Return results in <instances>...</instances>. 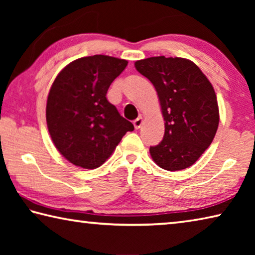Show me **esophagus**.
Returning a JSON list of instances; mask_svg holds the SVG:
<instances>
[{
  "mask_svg": "<svg viewBox=\"0 0 255 255\" xmlns=\"http://www.w3.org/2000/svg\"><path fill=\"white\" fill-rule=\"evenodd\" d=\"M141 124H143V118H141V117H138L137 119L133 120V127H135L136 129H139L140 126H141Z\"/></svg>",
  "mask_w": 255,
  "mask_h": 255,
  "instance_id": "1",
  "label": "esophagus"
}]
</instances>
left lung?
I'll return each mask as SVG.
<instances>
[{"instance_id": "obj_1", "label": "left lung", "mask_w": 255, "mask_h": 255, "mask_svg": "<svg viewBox=\"0 0 255 255\" xmlns=\"http://www.w3.org/2000/svg\"><path fill=\"white\" fill-rule=\"evenodd\" d=\"M152 82L161 103L165 132L150 146L154 162L167 171L187 169L209 147L217 131L219 110L215 90L191 60L149 57L135 63Z\"/></svg>"}]
</instances>
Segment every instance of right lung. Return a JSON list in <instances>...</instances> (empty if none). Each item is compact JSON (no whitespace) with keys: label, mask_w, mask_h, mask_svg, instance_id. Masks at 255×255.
<instances>
[{"label":"right lung","mask_w":255,"mask_h":255,"mask_svg":"<svg viewBox=\"0 0 255 255\" xmlns=\"http://www.w3.org/2000/svg\"><path fill=\"white\" fill-rule=\"evenodd\" d=\"M128 62L106 55L82 57L56 77L47 99L51 140L67 161L96 169L110 157L133 125L107 100V92Z\"/></svg>","instance_id":"obj_1"}]
</instances>
